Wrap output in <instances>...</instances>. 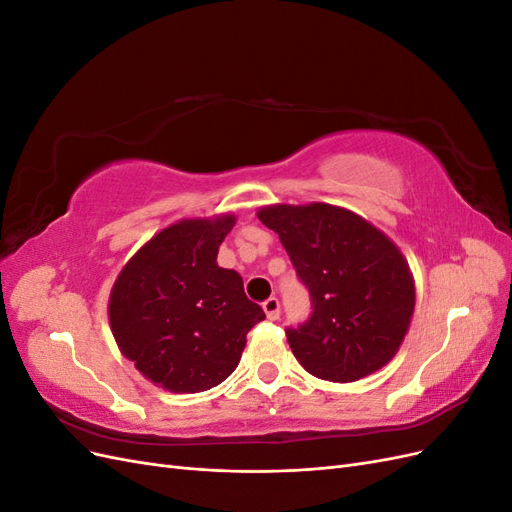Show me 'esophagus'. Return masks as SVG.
<instances>
[{
    "label": "esophagus",
    "instance_id": "esophagus-1",
    "mask_svg": "<svg viewBox=\"0 0 512 512\" xmlns=\"http://www.w3.org/2000/svg\"><path fill=\"white\" fill-rule=\"evenodd\" d=\"M262 309H265V314L269 320H277L280 318V301H277L275 297H269L265 303H262Z\"/></svg>",
    "mask_w": 512,
    "mask_h": 512
}]
</instances>
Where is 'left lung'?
Segmentation results:
<instances>
[{"instance_id": "obj_1", "label": "left lung", "mask_w": 512, "mask_h": 512, "mask_svg": "<svg viewBox=\"0 0 512 512\" xmlns=\"http://www.w3.org/2000/svg\"><path fill=\"white\" fill-rule=\"evenodd\" d=\"M258 220L280 235L312 314L288 344L309 374L354 382L389 363L408 333L414 282L395 243L333 205H273Z\"/></svg>"}]
</instances>
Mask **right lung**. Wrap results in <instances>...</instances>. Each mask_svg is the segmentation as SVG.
I'll list each match as a JSON object with an SVG mask.
<instances>
[{
	"instance_id": "right-lung-1",
	"label": "right lung",
	"mask_w": 512,
	"mask_h": 512,
	"mask_svg": "<svg viewBox=\"0 0 512 512\" xmlns=\"http://www.w3.org/2000/svg\"><path fill=\"white\" fill-rule=\"evenodd\" d=\"M235 215L183 220L138 250L108 301L117 344L153 384L200 393L224 382L241 361L245 335L265 318L245 297L237 271L218 267Z\"/></svg>"
}]
</instances>
